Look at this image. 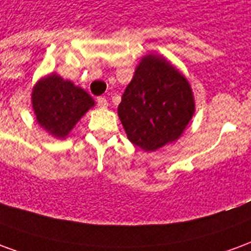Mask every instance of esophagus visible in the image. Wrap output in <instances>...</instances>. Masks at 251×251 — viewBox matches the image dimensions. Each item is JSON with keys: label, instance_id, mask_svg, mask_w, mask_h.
Here are the masks:
<instances>
[{"label": "esophagus", "instance_id": "obj_1", "mask_svg": "<svg viewBox=\"0 0 251 251\" xmlns=\"http://www.w3.org/2000/svg\"><path fill=\"white\" fill-rule=\"evenodd\" d=\"M97 104H98V107L106 109V107L109 106V102H107V99L104 98V97H98V98H97Z\"/></svg>", "mask_w": 251, "mask_h": 251}]
</instances>
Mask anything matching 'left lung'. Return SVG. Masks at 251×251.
<instances>
[{
    "label": "left lung",
    "mask_w": 251,
    "mask_h": 251,
    "mask_svg": "<svg viewBox=\"0 0 251 251\" xmlns=\"http://www.w3.org/2000/svg\"><path fill=\"white\" fill-rule=\"evenodd\" d=\"M194 110L187 79L165 59L149 55L126 87L118 115L130 142L153 152L181 136Z\"/></svg>",
    "instance_id": "1"
}]
</instances>
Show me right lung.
<instances>
[{
	"mask_svg": "<svg viewBox=\"0 0 251 251\" xmlns=\"http://www.w3.org/2000/svg\"><path fill=\"white\" fill-rule=\"evenodd\" d=\"M32 104L37 122L52 136L64 138L84 113L94 106L84 90L51 74L36 84Z\"/></svg>",
	"mask_w": 251,
	"mask_h": 251,
	"instance_id": "right-lung-1",
	"label": "right lung"
}]
</instances>
